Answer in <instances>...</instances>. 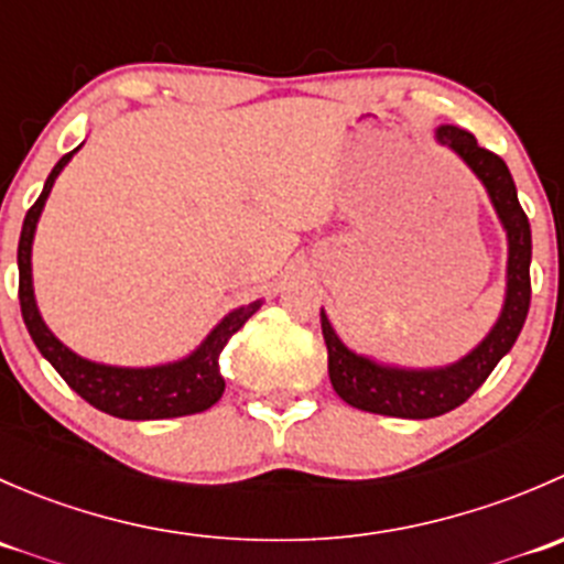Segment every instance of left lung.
Returning a JSON list of instances; mask_svg holds the SVG:
<instances>
[{"label": "left lung", "instance_id": "left-lung-1", "mask_svg": "<svg viewBox=\"0 0 564 564\" xmlns=\"http://www.w3.org/2000/svg\"><path fill=\"white\" fill-rule=\"evenodd\" d=\"M436 141L451 147L453 152L477 174L488 191L494 209L508 231V289L505 305L491 333L475 346L466 357L445 368H395L382 366L371 357L355 355L344 340L335 335L333 324L322 311V335L327 344V371L335 392L349 406L362 412L388 414V417L429 420L460 406L471 395L497 362L513 349L521 327L527 322L529 297V261H532V231L519 204L516 182L508 166L491 150H482L477 139L456 124L436 128Z\"/></svg>", "mask_w": 564, "mask_h": 564}]
</instances>
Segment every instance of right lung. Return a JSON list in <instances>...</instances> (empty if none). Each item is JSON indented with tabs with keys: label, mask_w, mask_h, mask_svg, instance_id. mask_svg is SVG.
<instances>
[{
	"label": "right lung",
	"mask_w": 564,
	"mask_h": 564,
	"mask_svg": "<svg viewBox=\"0 0 564 564\" xmlns=\"http://www.w3.org/2000/svg\"><path fill=\"white\" fill-rule=\"evenodd\" d=\"M78 150H82V147H76L73 152L62 155V161L51 169L48 180H45L43 185V193H40L37 202L32 204L30 213H26L24 218V226H21L19 300L26 329H30L40 355L56 368V373L70 384V390H76L84 401L93 403L100 412L113 414V417L122 420H166L204 412V409H209L213 403L220 401L226 388L218 366L220 351L229 344L231 335L261 308V300L226 314L218 324H215L213 333L202 340V346H198L196 351H191V355L182 357V360L176 362L152 368H119L84 360L76 351L67 349V346L45 327L43 316H40L35 303V289H32V240H35L37 218L40 213H43L51 187H54V180Z\"/></svg>",
	"instance_id": "obj_1"
}]
</instances>
